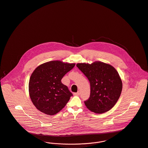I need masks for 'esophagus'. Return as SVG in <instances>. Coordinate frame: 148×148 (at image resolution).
<instances>
[{
    "instance_id": "34e87169",
    "label": "esophagus",
    "mask_w": 148,
    "mask_h": 148,
    "mask_svg": "<svg viewBox=\"0 0 148 148\" xmlns=\"http://www.w3.org/2000/svg\"><path fill=\"white\" fill-rule=\"evenodd\" d=\"M74 95L78 96V95H80V92H79V91H78V92H75V93H74Z\"/></svg>"
}]
</instances>
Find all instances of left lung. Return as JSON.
<instances>
[{
  "mask_svg": "<svg viewBox=\"0 0 148 148\" xmlns=\"http://www.w3.org/2000/svg\"><path fill=\"white\" fill-rule=\"evenodd\" d=\"M77 66L90 83V96L84 101L87 108L96 114L110 110L121 95L123 84L117 70L110 64L95 61L78 63Z\"/></svg>",
  "mask_w": 148,
  "mask_h": 148,
  "instance_id": "8db88e82",
  "label": "left lung"
}]
</instances>
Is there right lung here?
<instances>
[{
	"label": "right lung",
	"instance_id": "right-lung-1",
	"mask_svg": "<svg viewBox=\"0 0 148 148\" xmlns=\"http://www.w3.org/2000/svg\"><path fill=\"white\" fill-rule=\"evenodd\" d=\"M75 65L51 61L35 69L29 79V94L37 110L53 115L65 107L73 94L61 79Z\"/></svg>",
	"mask_w": 148,
	"mask_h": 148
}]
</instances>
